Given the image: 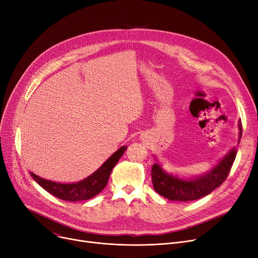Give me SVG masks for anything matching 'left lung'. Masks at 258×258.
I'll return each mask as SVG.
<instances>
[{"label": "left lung", "mask_w": 258, "mask_h": 258, "mask_svg": "<svg viewBox=\"0 0 258 258\" xmlns=\"http://www.w3.org/2000/svg\"><path fill=\"white\" fill-rule=\"evenodd\" d=\"M239 138H241L242 126L238 123ZM236 157V150L232 148L215 167L201 177L183 180L174 177L162 169L161 165L155 163L152 167V181L155 190L162 197L170 201H195L209 195L227 179L230 169Z\"/></svg>", "instance_id": "8db88e82"}]
</instances>
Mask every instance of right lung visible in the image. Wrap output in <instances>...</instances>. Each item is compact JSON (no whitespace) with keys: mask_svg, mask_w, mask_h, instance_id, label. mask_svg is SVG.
Here are the masks:
<instances>
[{"mask_svg":"<svg viewBox=\"0 0 258 258\" xmlns=\"http://www.w3.org/2000/svg\"><path fill=\"white\" fill-rule=\"evenodd\" d=\"M125 150L126 146H121L96 171L89 175L85 180L77 183L62 184L39 178L38 175L34 174L33 172H30V174L32 175L34 181L42 186L45 190L60 200L69 202L89 200L102 191V189L107 184L112 169L117 164V162L123 155Z\"/></svg>","mask_w":258,"mask_h":258,"instance_id":"add662e5","label":"right lung"}]
</instances>
